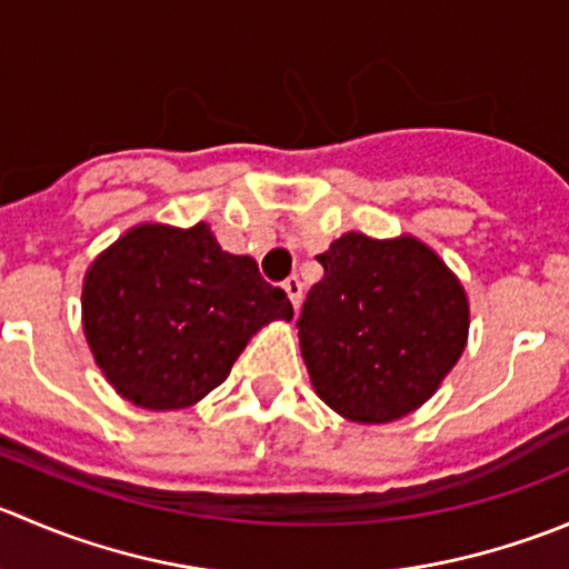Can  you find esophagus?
<instances>
[{"label": "esophagus", "instance_id": "1", "mask_svg": "<svg viewBox=\"0 0 569 569\" xmlns=\"http://www.w3.org/2000/svg\"><path fill=\"white\" fill-rule=\"evenodd\" d=\"M283 289H286V295H289L291 306L300 308V302H302V280L297 278V274H291V278L283 280Z\"/></svg>", "mask_w": 569, "mask_h": 569}]
</instances>
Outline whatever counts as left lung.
<instances>
[{
  "label": "left lung",
  "mask_w": 569,
  "mask_h": 569,
  "mask_svg": "<svg viewBox=\"0 0 569 569\" xmlns=\"http://www.w3.org/2000/svg\"><path fill=\"white\" fill-rule=\"evenodd\" d=\"M317 258L325 274L297 319L317 395L352 422L417 411L465 352V286L413 236L345 233Z\"/></svg>",
  "instance_id": "8db88e82"
}]
</instances>
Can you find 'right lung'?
I'll use <instances>...</instances> for the list:
<instances>
[{
  "label": "right lung",
  "instance_id": "right-lung-1",
  "mask_svg": "<svg viewBox=\"0 0 569 569\" xmlns=\"http://www.w3.org/2000/svg\"><path fill=\"white\" fill-rule=\"evenodd\" d=\"M295 317L250 256H230L206 222L138 224L88 267L82 330L124 400L189 408L217 389L252 333Z\"/></svg>",
  "mask_w": 569,
  "mask_h": 569
}]
</instances>
